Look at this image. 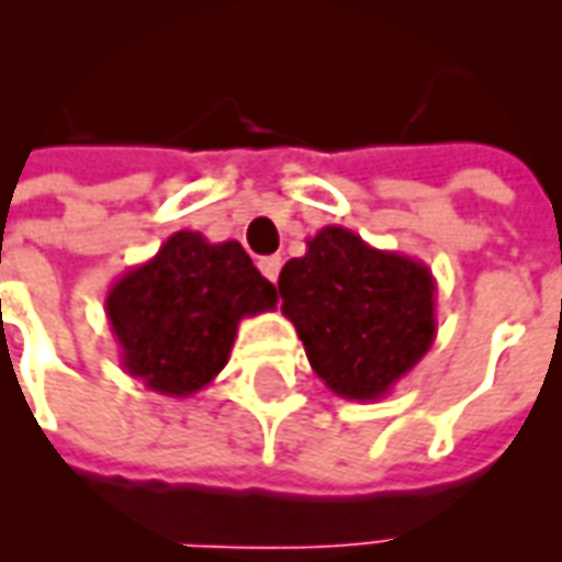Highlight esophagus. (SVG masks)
Masks as SVG:
<instances>
[{
  "instance_id": "34e87169",
  "label": "esophagus",
  "mask_w": 562,
  "mask_h": 562,
  "mask_svg": "<svg viewBox=\"0 0 562 562\" xmlns=\"http://www.w3.org/2000/svg\"><path fill=\"white\" fill-rule=\"evenodd\" d=\"M280 268H282L280 256H268L258 261V270H261V273H265L270 282H277V277H280Z\"/></svg>"
}]
</instances>
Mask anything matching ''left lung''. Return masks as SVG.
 <instances>
[{
    "label": "left lung",
    "mask_w": 562,
    "mask_h": 562,
    "mask_svg": "<svg viewBox=\"0 0 562 562\" xmlns=\"http://www.w3.org/2000/svg\"><path fill=\"white\" fill-rule=\"evenodd\" d=\"M282 316L337 397H385L436 340V280L418 258L325 225L280 273Z\"/></svg>",
    "instance_id": "1"
}]
</instances>
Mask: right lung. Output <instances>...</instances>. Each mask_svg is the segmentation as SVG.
I'll use <instances>...</instances> for the list:
<instances>
[{
	"instance_id": "obj_1",
	"label": "right lung",
	"mask_w": 562,
	"mask_h": 562,
	"mask_svg": "<svg viewBox=\"0 0 562 562\" xmlns=\"http://www.w3.org/2000/svg\"><path fill=\"white\" fill-rule=\"evenodd\" d=\"M277 310V289L237 240L171 234L159 252L126 270L104 297L120 364L149 391L192 397L228 364L237 325Z\"/></svg>"
}]
</instances>
